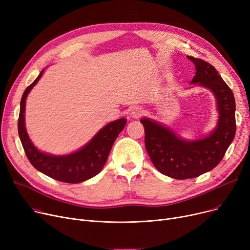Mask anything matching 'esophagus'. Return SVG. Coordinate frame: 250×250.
Listing matches in <instances>:
<instances>
[{"instance_id": "esophagus-1", "label": "esophagus", "mask_w": 250, "mask_h": 250, "mask_svg": "<svg viewBox=\"0 0 250 250\" xmlns=\"http://www.w3.org/2000/svg\"><path fill=\"white\" fill-rule=\"evenodd\" d=\"M144 113V110L143 108L139 107V106H135L132 111H130V114H132L133 117H140L142 114Z\"/></svg>"}]
</instances>
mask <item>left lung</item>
<instances>
[{
    "instance_id": "left-lung-1",
    "label": "left lung",
    "mask_w": 250,
    "mask_h": 250,
    "mask_svg": "<svg viewBox=\"0 0 250 250\" xmlns=\"http://www.w3.org/2000/svg\"><path fill=\"white\" fill-rule=\"evenodd\" d=\"M195 65L191 83L213 91L220 113L217 128L208 137L194 142L179 139L171 130L143 118L145 147L156 169L175 179L198 177L214 169L223 159L236 133L235 99L232 90L208 62L188 57Z\"/></svg>"
}]
</instances>
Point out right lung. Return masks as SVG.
I'll use <instances>...</instances> for the list:
<instances>
[{"instance_id":"1","label":"right lung","mask_w":250,"mask_h":250,"mask_svg":"<svg viewBox=\"0 0 250 250\" xmlns=\"http://www.w3.org/2000/svg\"><path fill=\"white\" fill-rule=\"evenodd\" d=\"M43 70L34 82L25 89L20 102L18 134L26 156L34 168L43 174L67 183H79L98 174L106 163L117 136L125 126V118H120L105 125L87 145L67 156H51L39 152L31 143L24 125L25 100L29 91L42 78Z\"/></svg>"}]
</instances>
